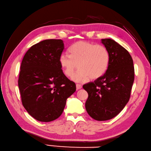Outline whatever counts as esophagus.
Masks as SVG:
<instances>
[{"label": "esophagus", "instance_id": "obj_1", "mask_svg": "<svg viewBox=\"0 0 151 151\" xmlns=\"http://www.w3.org/2000/svg\"><path fill=\"white\" fill-rule=\"evenodd\" d=\"M76 89H81V88H82V85H80V84H76Z\"/></svg>", "mask_w": 151, "mask_h": 151}]
</instances>
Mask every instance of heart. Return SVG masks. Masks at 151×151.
Returning a JSON list of instances; mask_svg holds the SVG:
<instances>
[{
    "label": "heart",
    "instance_id": "heart-1",
    "mask_svg": "<svg viewBox=\"0 0 151 151\" xmlns=\"http://www.w3.org/2000/svg\"><path fill=\"white\" fill-rule=\"evenodd\" d=\"M69 56L62 54L60 65L64 75L71 76L77 68L79 70L72 76V80L85 82L90 78L95 80L102 76L108 68L110 56L107 48L100 44L86 41L73 44L69 49Z\"/></svg>",
    "mask_w": 151,
    "mask_h": 151
}]
</instances>
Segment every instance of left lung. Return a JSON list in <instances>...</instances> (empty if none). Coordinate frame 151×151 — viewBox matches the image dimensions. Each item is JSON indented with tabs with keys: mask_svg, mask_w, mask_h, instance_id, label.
Returning <instances> with one entry per match:
<instances>
[{
	"mask_svg": "<svg viewBox=\"0 0 151 151\" xmlns=\"http://www.w3.org/2000/svg\"><path fill=\"white\" fill-rule=\"evenodd\" d=\"M110 56L106 73L94 82L84 84L88 93L86 109L98 121L110 120L118 115L130 99L134 80V68L129 52L116 42L101 39Z\"/></svg>",
	"mask_w": 151,
	"mask_h": 151,
	"instance_id": "8db88e82",
	"label": "left lung"
}]
</instances>
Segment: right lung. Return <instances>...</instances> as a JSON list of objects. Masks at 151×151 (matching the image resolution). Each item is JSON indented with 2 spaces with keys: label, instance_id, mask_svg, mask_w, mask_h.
Returning a JSON list of instances; mask_svg holds the SVG:
<instances>
[{
  "label": "right lung",
  "instance_id": "1",
  "mask_svg": "<svg viewBox=\"0 0 151 151\" xmlns=\"http://www.w3.org/2000/svg\"><path fill=\"white\" fill-rule=\"evenodd\" d=\"M64 49L60 39L41 41L28 50L21 63L18 85L22 104L38 121L58 118L68 98L76 91L75 83L65 76L60 65Z\"/></svg>",
  "mask_w": 151,
  "mask_h": 151
}]
</instances>
